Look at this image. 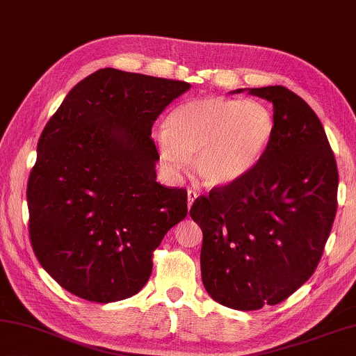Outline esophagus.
Returning <instances> with one entry per match:
<instances>
[{"mask_svg":"<svg viewBox=\"0 0 356 356\" xmlns=\"http://www.w3.org/2000/svg\"><path fill=\"white\" fill-rule=\"evenodd\" d=\"M186 193H188V209H191L193 202H195V199L197 197V193L195 190H188Z\"/></svg>","mask_w":356,"mask_h":356,"instance_id":"1","label":"esophagus"}]
</instances>
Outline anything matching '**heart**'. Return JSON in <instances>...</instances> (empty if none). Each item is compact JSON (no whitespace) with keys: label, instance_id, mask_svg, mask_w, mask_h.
<instances>
[{"label":"heart","instance_id":"heart-1","mask_svg":"<svg viewBox=\"0 0 356 356\" xmlns=\"http://www.w3.org/2000/svg\"><path fill=\"white\" fill-rule=\"evenodd\" d=\"M273 132V113L261 102L209 96L174 108L156 140L170 172H182L195 154L193 170L200 182L224 186L254 170Z\"/></svg>","mask_w":356,"mask_h":356}]
</instances>
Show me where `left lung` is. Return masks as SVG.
<instances>
[{
  "mask_svg": "<svg viewBox=\"0 0 356 356\" xmlns=\"http://www.w3.org/2000/svg\"><path fill=\"white\" fill-rule=\"evenodd\" d=\"M249 93L274 106L266 151L248 176L213 186L190 210L204 234L207 293L241 312L286 300L313 275L338 209V166L318 115L286 87Z\"/></svg>",
  "mask_w": 356,
  "mask_h": 356,
  "instance_id": "8db88e82",
  "label": "left lung"
}]
</instances>
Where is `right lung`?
Returning <instances> with one entry per match:
<instances>
[{"instance_id":"add662e5","label":"right lung","mask_w":356,"mask_h":356,"mask_svg":"<svg viewBox=\"0 0 356 356\" xmlns=\"http://www.w3.org/2000/svg\"><path fill=\"white\" fill-rule=\"evenodd\" d=\"M184 81L102 68L51 116L28 180L29 238L43 269L81 299L108 303L146 285L152 254L185 219L186 190L157 182L151 137Z\"/></svg>"}]
</instances>
